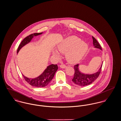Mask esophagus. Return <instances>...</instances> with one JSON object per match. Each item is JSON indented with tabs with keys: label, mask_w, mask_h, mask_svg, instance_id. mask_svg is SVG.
<instances>
[{
	"label": "esophagus",
	"mask_w": 121,
	"mask_h": 121,
	"mask_svg": "<svg viewBox=\"0 0 121 121\" xmlns=\"http://www.w3.org/2000/svg\"><path fill=\"white\" fill-rule=\"evenodd\" d=\"M60 68H61L64 69V68H65V67H66V66L65 65H60Z\"/></svg>",
	"instance_id": "1"
}]
</instances>
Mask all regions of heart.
<instances>
[{"mask_svg":"<svg viewBox=\"0 0 121 121\" xmlns=\"http://www.w3.org/2000/svg\"><path fill=\"white\" fill-rule=\"evenodd\" d=\"M88 49L87 45L79 38L75 36L69 37L57 46L58 51L62 53L66 54L67 61L71 64L79 62ZM53 54L56 56H59V52L54 51Z\"/></svg>","mask_w":121,"mask_h":121,"instance_id":"heart-1","label":"heart"}]
</instances>
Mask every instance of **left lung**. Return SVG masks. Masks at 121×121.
I'll use <instances>...</instances> for the list:
<instances>
[{
  "mask_svg": "<svg viewBox=\"0 0 121 121\" xmlns=\"http://www.w3.org/2000/svg\"><path fill=\"white\" fill-rule=\"evenodd\" d=\"M92 38L93 39V46L94 47L102 50L101 47L99 43V42L97 41V40L93 36H92ZM102 65L103 64L98 72L93 74H85L81 73L79 70V64L74 65V76L72 81L76 85L81 86L90 85V84L93 83L99 77L101 71Z\"/></svg>",
  "mask_w": 121,
  "mask_h": 121,
  "instance_id": "left-lung-1",
  "label": "left lung"
}]
</instances>
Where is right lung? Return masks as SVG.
I'll list each match as a JSON object with an SVG mask.
<instances>
[{
  "label": "right lung",
  "mask_w": 121,
  "mask_h": 121,
  "mask_svg": "<svg viewBox=\"0 0 121 121\" xmlns=\"http://www.w3.org/2000/svg\"><path fill=\"white\" fill-rule=\"evenodd\" d=\"M42 34V33H34L24 38L19 46L17 51V53H18L22 47L30 42L34 36H37ZM57 69L58 67L57 65L52 64L47 66V69L44 70L43 73L36 78L31 79L26 77L23 74L22 75L24 78L25 80L30 85L37 87H42L47 86L51 82V81L53 79Z\"/></svg>",
  "instance_id": "add662e5"
}]
</instances>
